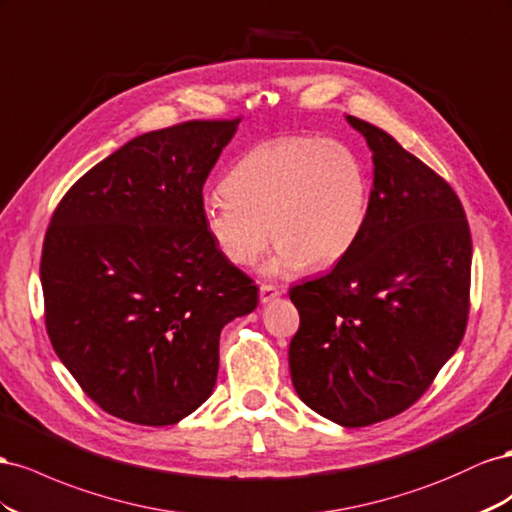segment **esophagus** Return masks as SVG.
I'll return each mask as SVG.
<instances>
[{"label":"esophagus","mask_w":512,"mask_h":512,"mask_svg":"<svg viewBox=\"0 0 512 512\" xmlns=\"http://www.w3.org/2000/svg\"><path fill=\"white\" fill-rule=\"evenodd\" d=\"M276 296H281V291H279V287H274V285H270V283H264L259 287V300L261 302H272Z\"/></svg>","instance_id":"obj_1"}]
</instances>
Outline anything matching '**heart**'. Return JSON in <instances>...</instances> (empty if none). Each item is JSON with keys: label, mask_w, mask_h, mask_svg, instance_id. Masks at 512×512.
Masks as SVG:
<instances>
[{"label": "heart", "mask_w": 512, "mask_h": 512, "mask_svg": "<svg viewBox=\"0 0 512 512\" xmlns=\"http://www.w3.org/2000/svg\"><path fill=\"white\" fill-rule=\"evenodd\" d=\"M223 193L203 201V227L218 253L246 268L274 238L279 246L264 270L287 276L330 268L352 251L367 223L371 184L352 145L291 135L248 150L229 169Z\"/></svg>", "instance_id": "1"}]
</instances>
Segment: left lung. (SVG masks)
<instances>
[{
	"label": "left lung",
	"mask_w": 512,
	"mask_h": 512,
	"mask_svg": "<svg viewBox=\"0 0 512 512\" xmlns=\"http://www.w3.org/2000/svg\"><path fill=\"white\" fill-rule=\"evenodd\" d=\"M373 152L362 236L332 272L289 289L298 397L356 429L412 407L457 352L470 313L472 236L450 184L382 128L347 115Z\"/></svg>",
	"instance_id": "1"
}]
</instances>
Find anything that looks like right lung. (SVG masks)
I'll list each match as a JSON object with an SVG mask.
<instances>
[{
	"label": "right lung",
	"instance_id": "right-lung-1",
	"mask_svg": "<svg viewBox=\"0 0 512 512\" xmlns=\"http://www.w3.org/2000/svg\"><path fill=\"white\" fill-rule=\"evenodd\" d=\"M240 124L191 120L128 141L57 203L42 244L55 354L100 410L175 425L206 401L218 339L257 306L203 227V184Z\"/></svg>",
	"mask_w": 512,
	"mask_h": 512
}]
</instances>
